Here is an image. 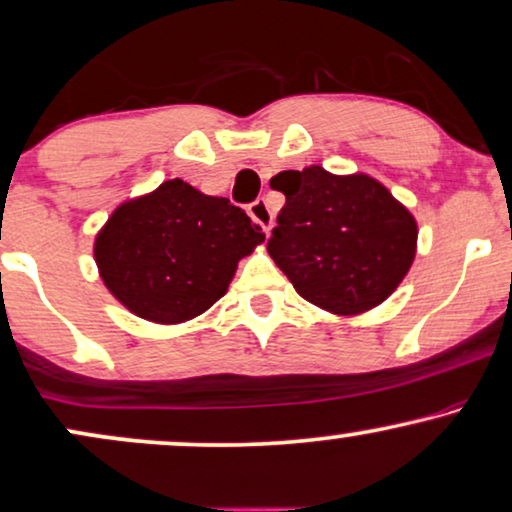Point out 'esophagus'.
<instances>
[{"label":"esophagus","instance_id":"34e87169","mask_svg":"<svg viewBox=\"0 0 512 512\" xmlns=\"http://www.w3.org/2000/svg\"><path fill=\"white\" fill-rule=\"evenodd\" d=\"M250 217L255 219V222L260 224L264 231H269L271 226H274V212H271L269 203L264 198H257L255 203L250 205Z\"/></svg>","mask_w":512,"mask_h":512}]
</instances>
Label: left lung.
<instances>
[{"label": "left lung", "instance_id": "obj_1", "mask_svg": "<svg viewBox=\"0 0 512 512\" xmlns=\"http://www.w3.org/2000/svg\"><path fill=\"white\" fill-rule=\"evenodd\" d=\"M286 196L269 255L304 300L340 316L385 302L416 257V219L368 174L321 165L276 174Z\"/></svg>", "mask_w": 512, "mask_h": 512}]
</instances>
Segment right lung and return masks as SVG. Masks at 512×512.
Returning a JSON list of instances; mask_svg holds the SVG:
<instances>
[{
  "label": "right lung",
  "mask_w": 512,
  "mask_h": 512,
  "mask_svg": "<svg viewBox=\"0 0 512 512\" xmlns=\"http://www.w3.org/2000/svg\"><path fill=\"white\" fill-rule=\"evenodd\" d=\"M262 241L260 226L229 198L170 179L115 208L96 236L94 260L129 312L170 326L210 309L238 260Z\"/></svg>",
  "instance_id": "obj_1"
}]
</instances>
